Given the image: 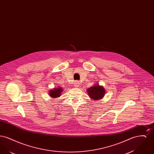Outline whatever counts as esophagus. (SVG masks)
Wrapping results in <instances>:
<instances>
[{
    "label": "esophagus",
    "instance_id": "34e87169",
    "mask_svg": "<svg viewBox=\"0 0 154 154\" xmlns=\"http://www.w3.org/2000/svg\"><path fill=\"white\" fill-rule=\"evenodd\" d=\"M79 85H80V82H78V81H75V82H74V86L75 88H78V87H79Z\"/></svg>",
    "mask_w": 154,
    "mask_h": 154
}]
</instances>
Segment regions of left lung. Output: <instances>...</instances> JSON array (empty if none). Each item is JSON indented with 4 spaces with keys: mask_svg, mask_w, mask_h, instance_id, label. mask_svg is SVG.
<instances>
[{
    "mask_svg": "<svg viewBox=\"0 0 154 154\" xmlns=\"http://www.w3.org/2000/svg\"><path fill=\"white\" fill-rule=\"evenodd\" d=\"M87 92L90 98L94 101L102 99L105 95L106 91L102 85H99L98 83L87 89Z\"/></svg>",
    "mask_w": 154,
    "mask_h": 154,
    "instance_id": "obj_1",
    "label": "left lung"
}]
</instances>
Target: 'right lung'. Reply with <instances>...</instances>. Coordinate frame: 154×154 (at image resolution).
Returning <instances> with one entry per match:
<instances>
[{
    "label": "right lung",
    "mask_w": 154,
    "mask_h": 154,
    "mask_svg": "<svg viewBox=\"0 0 154 154\" xmlns=\"http://www.w3.org/2000/svg\"><path fill=\"white\" fill-rule=\"evenodd\" d=\"M63 91V88L61 87H57L49 91V96L52 99L57 98L62 95V92Z\"/></svg>",
    "instance_id": "right-lung-1"
}]
</instances>
